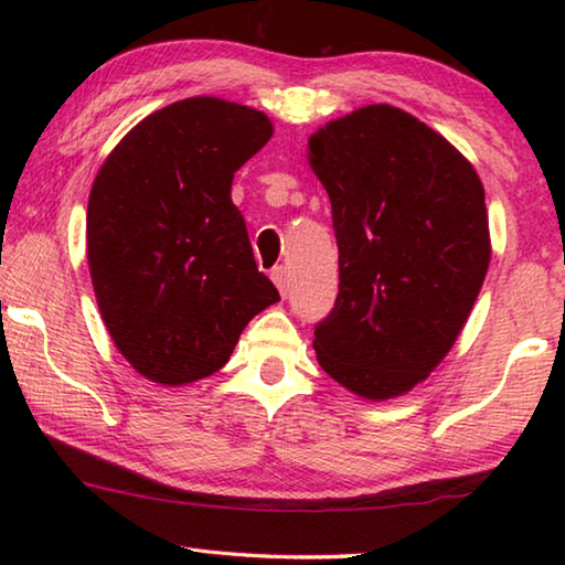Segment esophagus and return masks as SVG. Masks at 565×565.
I'll list each match as a JSON object with an SVG mask.
<instances>
[{"label": "esophagus", "mask_w": 565, "mask_h": 565, "mask_svg": "<svg viewBox=\"0 0 565 565\" xmlns=\"http://www.w3.org/2000/svg\"><path fill=\"white\" fill-rule=\"evenodd\" d=\"M271 279L276 284V289L281 291V296L289 294V269H286V266H274Z\"/></svg>", "instance_id": "34e87169"}]
</instances>
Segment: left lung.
Segmentation results:
<instances>
[{"instance_id": "obj_1", "label": "left lung", "mask_w": 565, "mask_h": 565, "mask_svg": "<svg viewBox=\"0 0 565 565\" xmlns=\"http://www.w3.org/2000/svg\"><path fill=\"white\" fill-rule=\"evenodd\" d=\"M309 164L339 246L317 359L363 398L406 394L451 351L489 271L481 179L441 134L388 104L329 121L309 139Z\"/></svg>"}]
</instances>
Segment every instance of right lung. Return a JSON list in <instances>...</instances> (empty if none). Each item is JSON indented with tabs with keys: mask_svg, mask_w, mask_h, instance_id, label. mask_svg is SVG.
Segmentation results:
<instances>
[{
	"mask_svg": "<svg viewBox=\"0 0 565 565\" xmlns=\"http://www.w3.org/2000/svg\"><path fill=\"white\" fill-rule=\"evenodd\" d=\"M271 134L252 107L181 99L139 121L94 179V294L121 356L154 384L216 374L246 323L279 301L232 202L234 171Z\"/></svg>",
	"mask_w": 565,
	"mask_h": 565,
	"instance_id": "1",
	"label": "right lung"
}]
</instances>
